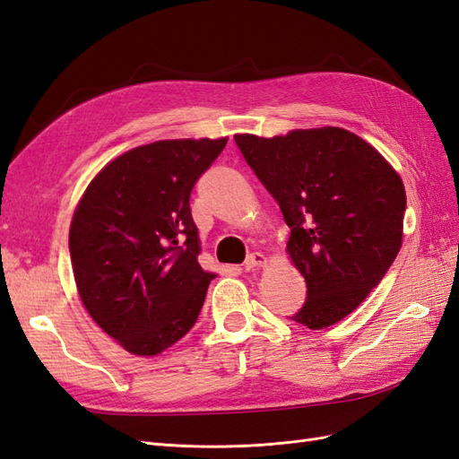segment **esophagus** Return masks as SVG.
<instances>
[{"mask_svg": "<svg viewBox=\"0 0 459 459\" xmlns=\"http://www.w3.org/2000/svg\"><path fill=\"white\" fill-rule=\"evenodd\" d=\"M266 262H268V258H266V255H262V253H251L247 256V260H245V270L247 272H251V270H256V268H262V266H266Z\"/></svg>", "mask_w": 459, "mask_h": 459, "instance_id": "34e87169", "label": "esophagus"}]
</instances>
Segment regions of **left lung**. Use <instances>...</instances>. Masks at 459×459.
Wrapping results in <instances>:
<instances>
[{
	"label": "left lung",
	"instance_id": "obj_1",
	"mask_svg": "<svg viewBox=\"0 0 459 459\" xmlns=\"http://www.w3.org/2000/svg\"><path fill=\"white\" fill-rule=\"evenodd\" d=\"M233 140L290 228L287 255L308 289L290 319L308 329L341 322L400 251L406 211L400 174L362 137L337 126Z\"/></svg>",
	"mask_w": 459,
	"mask_h": 459
}]
</instances>
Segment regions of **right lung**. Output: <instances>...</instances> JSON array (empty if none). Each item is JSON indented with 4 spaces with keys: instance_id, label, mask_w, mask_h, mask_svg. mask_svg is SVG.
<instances>
[{
    "instance_id": "add662e5",
    "label": "right lung",
    "mask_w": 459,
    "mask_h": 459,
    "mask_svg": "<svg viewBox=\"0 0 459 459\" xmlns=\"http://www.w3.org/2000/svg\"><path fill=\"white\" fill-rule=\"evenodd\" d=\"M228 137L134 147L80 197L68 248L82 304L135 356H157L195 325L212 272L197 260L189 197Z\"/></svg>"
}]
</instances>
